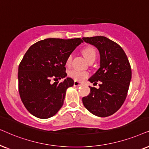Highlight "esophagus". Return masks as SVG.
<instances>
[{
    "instance_id": "esophagus-1",
    "label": "esophagus",
    "mask_w": 149,
    "mask_h": 149,
    "mask_svg": "<svg viewBox=\"0 0 149 149\" xmlns=\"http://www.w3.org/2000/svg\"><path fill=\"white\" fill-rule=\"evenodd\" d=\"M73 85H74V86H82L83 84L80 82H78V81H74Z\"/></svg>"
}]
</instances>
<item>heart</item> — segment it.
Here are the masks:
<instances>
[{
    "label": "heart",
    "instance_id": "obj_1",
    "mask_svg": "<svg viewBox=\"0 0 149 149\" xmlns=\"http://www.w3.org/2000/svg\"><path fill=\"white\" fill-rule=\"evenodd\" d=\"M82 53L89 63L95 62V61L96 60L97 51L93 47L87 46L84 47L82 50ZM71 61H72V54H69L67 56L66 61H65V64L67 66H69L71 63ZM69 76L76 81L82 82L88 78L89 76V73L86 71H80L78 69H72L69 72Z\"/></svg>",
    "mask_w": 149,
    "mask_h": 149
}]
</instances>
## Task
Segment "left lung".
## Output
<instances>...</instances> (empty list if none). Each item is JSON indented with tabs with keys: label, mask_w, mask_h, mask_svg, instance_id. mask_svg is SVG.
<instances>
[{
	"label": "left lung",
	"mask_w": 149,
	"mask_h": 149,
	"mask_svg": "<svg viewBox=\"0 0 149 149\" xmlns=\"http://www.w3.org/2000/svg\"><path fill=\"white\" fill-rule=\"evenodd\" d=\"M100 52V67L88 80L100 88L89 86L91 93L82 98L85 108L95 116L106 117L119 110L127 95L132 69L121 47L106 37H83Z\"/></svg>",
	"instance_id": "1"
}]
</instances>
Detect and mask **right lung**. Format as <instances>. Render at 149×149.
<instances>
[{"instance_id":"1","label":"right lung","mask_w":149,"mask_h":149,"mask_svg":"<svg viewBox=\"0 0 149 149\" xmlns=\"http://www.w3.org/2000/svg\"><path fill=\"white\" fill-rule=\"evenodd\" d=\"M82 42L80 38L45 39L25 53L18 67V89L22 102L33 116L50 118L63 106L67 89L74 83L66 78L65 61ZM62 78V83L51 82Z\"/></svg>"}]
</instances>
